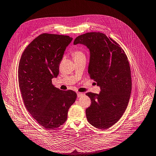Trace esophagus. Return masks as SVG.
I'll return each mask as SVG.
<instances>
[{
  "label": "esophagus",
  "instance_id": "esophagus-1",
  "mask_svg": "<svg viewBox=\"0 0 156 156\" xmlns=\"http://www.w3.org/2000/svg\"><path fill=\"white\" fill-rule=\"evenodd\" d=\"M83 95H84V94H83V93H81V92H78V93H77V97H78V98H80V97H82Z\"/></svg>",
  "mask_w": 156,
  "mask_h": 156
}]
</instances>
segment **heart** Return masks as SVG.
<instances>
[{"label":"heart","mask_w":156,"mask_h":156,"mask_svg":"<svg viewBox=\"0 0 156 156\" xmlns=\"http://www.w3.org/2000/svg\"><path fill=\"white\" fill-rule=\"evenodd\" d=\"M72 55H73V57L74 59L79 58H81V57H85L84 54L81 51H79V50L73 51L72 53Z\"/></svg>","instance_id":"obj_1"}]
</instances>
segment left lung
<instances>
[{
	"label": "left lung",
	"instance_id": "8db88e82",
	"mask_svg": "<svg viewBox=\"0 0 156 156\" xmlns=\"http://www.w3.org/2000/svg\"><path fill=\"white\" fill-rule=\"evenodd\" d=\"M78 44L89 50L88 73L101 89L98 94H86L91 100L86 117L94 127L106 129L120 120L128 106L132 89L129 61L122 47L102 33L78 36L73 44Z\"/></svg>",
	"mask_w": 156,
	"mask_h": 156
}]
</instances>
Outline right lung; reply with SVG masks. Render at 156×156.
<instances>
[{"label":"right lung","instance_id":"obj_1","mask_svg":"<svg viewBox=\"0 0 156 156\" xmlns=\"http://www.w3.org/2000/svg\"><path fill=\"white\" fill-rule=\"evenodd\" d=\"M73 38L43 33L25 49L18 68L19 88L24 105L37 122L46 129L64 124L76 94L61 90L52 84L59 74V66L66 47Z\"/></svg>","mask_w":156,"mask_h":156}]
</instances>
